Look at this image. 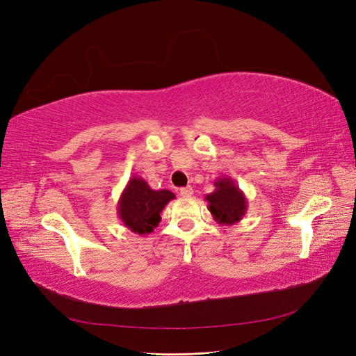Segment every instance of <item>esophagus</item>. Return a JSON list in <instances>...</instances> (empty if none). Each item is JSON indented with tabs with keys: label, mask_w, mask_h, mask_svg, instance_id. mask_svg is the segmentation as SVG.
Instances as JSON below:
<instances>
[{
	"label": "esophagus",
	"mask_w": 356,
	"mask_h": 356,
	"mask_svg": "<svg viewBox=\"0 0 356 356\" xmlns=\"http://www.w3.org/2000/svg\"><path fill=\"white\" fill-rule=\"evenodd\" d=\"M179 195L182 196V197H190L191 195H193V188L188 186V187H182L181 190H179Z\"/></svg>",
	"instance_id": "1"
}]
</instances>
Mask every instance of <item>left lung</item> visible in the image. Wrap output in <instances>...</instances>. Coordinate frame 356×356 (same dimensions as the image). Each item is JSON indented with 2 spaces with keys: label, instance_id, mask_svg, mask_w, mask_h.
<instances>
[{
  "label": "left lung",
  "instance_id": "obj_1",
  "mask_svg": "<svg viewBox=\"0 0 356 356\" xmlns=\"http://www.w3.org/2000/svg\"><path fill=\"white\" fill-rule=\"evenodd\" d=\"M215 190L204 196L213 220L222 225L239 222L248 209L243 191L230 177H221L213 182Z\"/></svg>",
  "mask_w": 356,
  "mask_h": 356
}]
</instances>
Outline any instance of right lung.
<instances>
[{
    "label": "right lung",
    "mask_w": 356,
    "mask_h": 356,
    "mask_svg": "<svg viewBox=\"0 0 356 356\" xmlns=\"http://www.w3.org/2000/svg\"><path fill=\"white\" fill-rule=\"evenodd\" d=\"M175 199L169 190H153L141 177H132L117 203V215L126 227L138 234L154 232L161 217L160 212Z\"/></svg>",
    "instance_id": "add662e5"
}]
</instances>
